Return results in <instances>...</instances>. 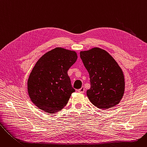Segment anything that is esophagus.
Segmentation results:
<instances>
[{
  "mask_svg": "<svg viewBox=\"0 0 147 147\" xmlns=\"http://www.w3.org/2000/svg\"><path fill=\"white\" fill-rule=\"evenodd\" d=\"M84 90H85V89H84V88L83 86H82L80 89H78V91L79 92V93H81V94H83L84 92Z\"/></svg>",
  "mask_w": 147,
  "mask_h": 147,
  "instance_id": "1",
  "label": "esophagus"
}]
</instances>
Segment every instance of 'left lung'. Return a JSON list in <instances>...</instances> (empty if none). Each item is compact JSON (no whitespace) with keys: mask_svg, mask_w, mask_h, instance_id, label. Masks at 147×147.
Returning a JSON list of instances; mask_svg holds the SVG:
<instances>
[{"mask_svg":"<svg viewBox=\"0 0 147 147\" xmlns=\"http://www.w3.org/2000/svg\"><path fill=\"white\" fill-rule=\"evenodd\" d=\"M88 70L90 88L87 90L90 101L100 109L119 103L125 91V78L117 62L105 51L95 48L80 53Z\"/></svg>","mask_w":147,"mask_h":147,"instance_id":"obj_1","label":"left lung"}]
</instances>
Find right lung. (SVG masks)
<instances>
[{"label": "right lung", "instance_id": "1", "mask_svg": "<svg viewBox=\"0 0 147 147\" xmlns=\"http://www.w3.org/2000/svg\"><path fill=\"white\" fill-rule=\"evenodd\" d=\"M78 59L74 51L56 48L37 62L28 80V92L38 109L49 113L61 111L75 91L67 71Z\"/></svg>", "mask_w": 147, "mask_h": 147}]
</instances>
